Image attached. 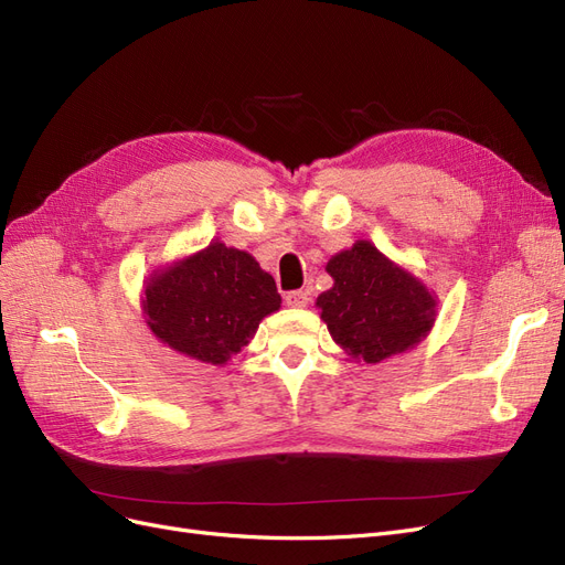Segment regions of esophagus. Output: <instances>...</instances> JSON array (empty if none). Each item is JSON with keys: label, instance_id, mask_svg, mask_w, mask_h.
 <instances>
[{"label": "esophagus", "instance_id": "esophagus-1", "mask_svg": "<svg viewBox=\"0 0 565 565\" xmlns=\"http://www.w3.org/2000/svg\"><path fill=\"white\" fill-rule=\"evenodd\" d=\"M284 300H286L288 307H307L309 305V294H307V290H288Z\"/></svg>", "mask_w": 565, "mask_h": 565}]
</instances>
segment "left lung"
<instances>
[{
	"instance_id": "obj_1",
	"label": "left lung",
	"mask_w": 565,
	"mask_h": 565,
	"mask_svg": "<svg viewBox=\"0 0 565 565\" xmlns=\"http://www.w3.org/2000/svg\"><path fill=\"white\" fill-rule=\"evenodd\" d=\"M326 269L335 284L317 305L333 340L352 359L380 363L429 333L434 298L373 244L356 242L333 256Z\"/></svg>"
}]
</instances>
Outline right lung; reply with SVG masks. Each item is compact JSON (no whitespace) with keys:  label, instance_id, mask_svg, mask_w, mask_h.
Here are the masks:
<instances>
[{"label":"right lung","instance_id":"obj_1","mask_svg":"<svg viewBox=\"0 0 565 565\" xmlns=\"http://www.w3.org/2000/svg\"><path fill=\"white\" fill-rule=\"evenodd\" d=\"M279 305L275 279L248 253L217 242L163 269L145 288L152 333L204 363L239 354L263 317Z\"/></svg>","mask_w":565,"mask_h":565}]
</instances>
